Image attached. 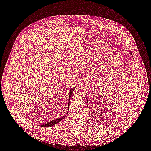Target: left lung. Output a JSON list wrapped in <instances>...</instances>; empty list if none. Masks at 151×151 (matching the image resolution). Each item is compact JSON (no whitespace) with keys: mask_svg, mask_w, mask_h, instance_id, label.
Instances as JSON below:
<instances>
[{"mask_svg":"<svg viewBox=\"0 0 151 151\" xmlns=\"http://www.w3.org/2000/svg\"><path fill=\"white\" fill-rule=\"evenodd\" d=\"M129 52H130V55H132V53H131V52H130V51H129ZM86 101H87V103H88V100H86ZM102 101H103V100H102ZM87 105H88V106H87V107H88V104H87Z\"/></svg>","mask_w":151,"mask_h":151,"instance_id":"obj_1","label":"left lung"}]
</instances>
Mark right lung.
Masks as SVG:
<instances>
[{
	"mask_svg": "<svg viewBox=\"0 0 151 151\" xmlns=\"http://www.w3.org/2000/svg\"><path fill=\"white\" fill-rule=\"evenodd\" d=\"M75 88H76V86H75V87H73V88H71L70 90V92H69V102H68V110H69V103H70V97H71L72 93L73 91L75 90ZM68 111H67V113H68ZM67 113H66V114H67ZM66 116V115L63 116V117H60V118H58V119H57L53 120H52V121H50V122H49L48 123H46L45 124H43L42 125H40V126L45 127H49L53 126H54L55 124H56L58 123L59 122H60V121H62L64 118H65Z\"/></svg>",
	"mask_w": 151,
	"mask_h": 151,
	"instance_id": "1",
	"label": "right lung"
}]
</instances>
